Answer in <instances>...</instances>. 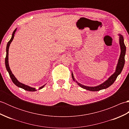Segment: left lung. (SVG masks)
<instances>
[{
  "label": "left lung",
  "instance_id": "left-lung-1",
  "mask_svg": "<svg viewBox=\"0 0 129 129\" xmlns=\"http://www.w3.org/2000/svg\"><path fill=\"white\" fill-rule=\"evenodd\" d=\"M119 44L120 46V49H121V53H120V55L119 57V59L118 60V62H117L116 70L115 73L108 78V80H106L105 82H104L103 83L99 85L93 87V86H85L84 85H82L79 83H78L77 81L75 80L74 77L73 72H72V76L73 80L74 81H75L76 83L78 84L79 86H80L81 87H82V88L85 89L87 90H89V91H99L100 90L108 88V87L111 86V85L114 83V81H115L117 76H118V75L120 74L121 73L125 64V55L126 53V46L125 45V44L124 42V38H123L122 35L120 34H119Z\"/></svg>",
  "mask_w": 129,
  "mask_h": 129
}]
</instances>
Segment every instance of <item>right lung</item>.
<instances>
[{
	"label": "right lung",
	"instance_id": "add662e5",
	"mask_svg": "<svg viewBox=\"0 0 129 129\" xmlns=\"http://www.w3.org/2000/svg\"><path fill=\"white\" fill-rule=\"evenodd\" d=\"M16 29H17V28H16L14 30V31H13V34H12V38H11L10 40L9 41V42H8V43L7 44V49H6L7 54H6V57H5V67H6V69H7V70L8 71V72L9 73V76H10L11 79H12V80L13 82V83L15 85H16L19 87H20V88H22V89H24L25 90H26V91H36V89H35V88H34V87H30V86H29L28 85H26L22 84L21 83H20V82H19L17 80V79H16V78L15 77V76L13 75V74L12 73V71H11V70L10 69V67H9V61H8V55H9V46L10 45L11 43H12V42L13 39H14V34H15V31L16 30ZM45 85V84L43 86L40 87L39 89H41L43 88V87H44Z\"/></svg>",
	"mask_w": 129,
	"mask_h": 129
}]
</instances>
